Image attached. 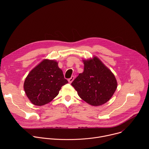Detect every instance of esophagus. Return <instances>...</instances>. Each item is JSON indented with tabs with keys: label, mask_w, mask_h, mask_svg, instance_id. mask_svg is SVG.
Instances as JSON below:
<instances>
[{
	"label": "esophagus",
	"mask_w": 149,
	"mask_h": 149,
	"mask_svg": "<svg viewBox=\"0 0 149 149\" xmlns=\"http://www.w3.org/2000/svg\"><path fill=\"white\" fill-rule=\"evenodd\" d=\"M74 76H72L70 78H69V79H68V82H69L70 83H71V82L73 81V80H74Z\"/></svg>",
	"instance_id": "34e87169"
}]
</instances>
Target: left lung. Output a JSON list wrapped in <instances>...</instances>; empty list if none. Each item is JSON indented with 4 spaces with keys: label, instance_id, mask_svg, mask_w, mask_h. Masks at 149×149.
<instances>
[{
    "label": "left lung",
    "instance_id": "1",
    "mask_svg": "<svg viewBox=\"0 0 149 149\" xmlns=\"http://www.w3.org/2000/svg\"><path fill=\"white\" fill-rule=\"evenodd\" d=\"M84 72L71 83L79 97L93 106L107 102L115 93L117 82L113 72L96 56L83 60Z\"/></svg>",
    "mask_w": 149,
    "mask_h": 149
}]
</instances>
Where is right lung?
Listing matches in <instances>:
<instances>
[{
  "label": "right lung",
  "instance_id": "right-lung-1",
  "mask_svg": "<svg viewBox=\"0 0 149 149\" xmlns=\"http://www.w3.org/2000/svg\"><path fill=\"white\" fill-rule=\"evenodd\" d=\"M68 82L56 61L44 59L29 73L24 88L31 102L41 106L51 102Z\"/></svg>",
  "mask_w": 149,
  "mask_h": 149
}]
</instances>
